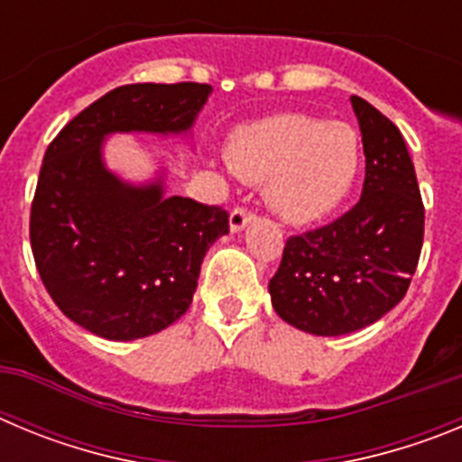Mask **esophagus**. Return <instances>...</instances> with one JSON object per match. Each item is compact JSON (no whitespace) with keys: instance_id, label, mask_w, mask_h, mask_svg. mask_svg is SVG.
I'll list each match as a JSON object with an SVG mask.
<instances>
[{"instance_id":"1","label":"esophagus","mask_w":462,"mask_h":462,"mask_svg":"<svg viewBox=\"0 0 462 462\" xmlns=\"http://www.w3.org/2000/svg\"><path fill=\"white\" fill-rule=\"evenodd\" d=\"M252 219H254V212L247 210V208H243V206H238V208H234L231 217H228V226H231V231H234V234H238V231H243V228L247 226Z\"/></svg>"}]
</instances>
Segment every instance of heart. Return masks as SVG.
<instances>
[{
	"label": "heart",
	"instance_id": "1",
	"mask_svg": "<svg viewBox=\"0 0 462 462\" xmlns=\"http://www.w3.org/2000/svg\"><path fill=\"white\" fill-rule=\"evenodd\" d=\"M228 166L254 185L268 182V203L289 224H314L336 212L361 173V138L345 122L280 113L236 129Z\"/></svg>",
	"mask_w": 462,
	"mask_h": 462
}]
</instances>
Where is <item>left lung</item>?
<instances>
[{"mask_svg": "<svg viewBox=\"0 0 462 462\" xmlns=\"http://www.w3.org/2000/svg\"><path fill=\"white\" fill-rule=\"evenodd\" d=\"M365 152L361 201L336 222L291 236L268 291L287 324L346 336L402 300L423 245V203L398 126L352 97Z\"/></svg>", "mask_w": 462, "mask_h": 462, "instance_id": "left-lung-1", "label": "left lung"}]
</instances>
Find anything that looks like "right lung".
Returning <instances> with one entry per match:
<instances>
[{"label": "right lung", "instance_id": "1", "mask_svg": "<svg viewBox=\"0 0 462 462\" xmlns=\"http://www.w3.org/2000/svg\"><path fill=\"white\" fill-rule=\"evenodd\" d=\"M212 88L136 83L110 89L48 145L32 201L36 271L69 319L106 340H138L189 310L210 245L228 212L166 196L164 173L145 185L106 166L110 134H189Z\"/></svg>", "mask_w": 462, "mask_h": 462}]
</instances>
